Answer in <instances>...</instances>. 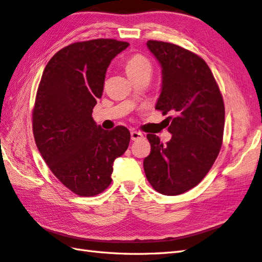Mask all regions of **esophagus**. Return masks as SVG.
<instances>
[{
  "label": "esophagus",
  "mask_w": 262,
  "mask_h": 262,
  "mask_svg": "<svg viewBox=\"0 0 262 262\" xmlns=\"http://www.w3.org/2000/svg\"><path fill=\"white\" fill-rule=\"evenodd\" d=\"M131 139L134 141L141 140V139H144V135L138 131H131Z\"/></svg>",
  "instance_id": "34e87169"
}]
</instances>
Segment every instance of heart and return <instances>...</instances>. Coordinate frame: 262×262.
Returning a JSON list of instances; mask_svg holds the SVG:
<instances>
[{
    "label": "heart",
    "mask_w": 262,
    "mask_h": 262,
    "mask_svg": "<svg viewBox=\"0 0 262 262\" xmlns=\"http://www.w3.org/2000/svg\"><path fill=\"white\" fill-rule=\"evenodd\" d=\"M145 69H150V63L147 58L140 54L132 55L125 62V70L130 77L145 70Z\"/></svg>",
    "instance_id": "obj_1"
}]
</instances>
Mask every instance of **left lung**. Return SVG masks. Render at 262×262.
Listing matches in <instances>:
<instances>
[{
	"instance_id": "obj_1",
	"label": "left lung",
	"mask_w": 262,
	"mask_h": 262,
	"mask_svg": "<svg viewBox=\"0 0 262 262\" xmlns=\"http://www.w3.org/2000/svg\"><path fill=\"white\" fill-rule=\"evenodd\" d=\"M147 47L161 64L162 87L155 109L167 117L171 139L163 145L147 135L150 153L144 170L155 191L178 195L204 180L223 140L224 102L203 58L180 46L149 40Z\"/></svg>"
}]
</instances>
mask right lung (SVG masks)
I'll use <instances>...</instances> for the list:
<instances>
[{
  "label": "right lung",
  "instance_id": "1",
  "mask_svg": "<svg viewBox=\"0 0 262 262\" xmlns=\"http://www.w3.org/2000/svg\"><path fill=\"white\" fill-rule=\"evenodd\" d=\"M127 46L114 39L71 43L50 58L41 77L32 114L36 147L55 177L80 196L107 189L115 159L130 143L125 126L107 131L92 117L107 68Z\"/></svg>",
  "mask_w": 262,
  "mask_h": 262
}]
</instances>
